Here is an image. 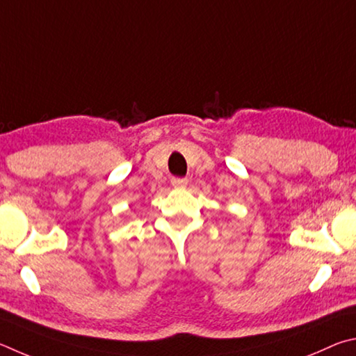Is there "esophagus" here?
Here are the masks:
<instances>
[{"label":"esophagus","instance_id":"1","mask_svg":"<svg viewBox=\"0 0 356 356\" xmlns=\"http://www.w3.org/2000/svg\"><path fill=\"white\" fill-rule=\"evenodd\" d=\"M172 184L175 188H183V186L188 184V178H172Z\"/></svg>","mask_w":356,"mask_h":356}]
</instances>
